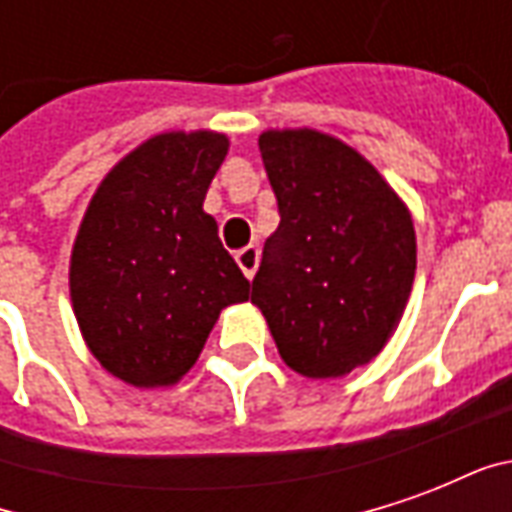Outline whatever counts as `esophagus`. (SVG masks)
Instances as JSON below:
<instances>
[{"instance_id": "esophagus-1", "label": "esophagus", "mask_w": 512, "mask_h": 512, "mask_svg": "<svg viewBox=\"0 0 512 512\" xmlns=\"http://www.w3.org/2000/svg\"><path fill=\"white\" fill-rule=\"evenodd\" d=\"M235 263L241 266L246 279L255 277L257 263H260V252H257V246H244V249H238V252H235Z\"/></svg>"}]
</instances>
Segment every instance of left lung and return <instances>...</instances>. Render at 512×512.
<instances>
[{"label": "left lung", "mask_w": 512, "mask_h": 512, "mask_svg": "<svg viewBox=\"0 0 512 512\" xmlns=\"http://www.w3.org/2000/svg\"><path fill=\"white\" fill-rule=\"evenodd\" d=\"M279 227L263 246L252 304L290 370L340 378L381 354L417 271L411 213L354 147L312 128L263 131Z\"/></svg>", "instance_id": "1"}]
</instances>
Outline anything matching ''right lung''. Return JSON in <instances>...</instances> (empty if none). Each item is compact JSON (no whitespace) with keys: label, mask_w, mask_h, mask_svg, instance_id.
<instances>
[{"label":"right lung","mask_w":512,"mask_h":512,"mask_svg":"<svg viewBox=\"0 0 512 512\" xmlns=\"http://www.w3.org/2000/svg\"><path fill=\"white\" fill-rule=\"evenodd\" d=\"M227 147L216 131L153 136L87 205L71 255L73 312L95 359L126 384H178L219 312L249 299V279L202 211Z\"/></svg>","instance_id":"right-lung-1"}]
</instances>
